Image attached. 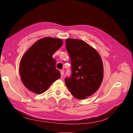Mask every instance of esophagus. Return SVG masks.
<instances>
[{"instance_id":"34e87169","label":"esophagus","mask_w":133,"mask_h":133,"mask_svg":"<svg viewBox=\"0 0 133 133\" xmlns=\"http://www.w3.org/2000/svg\"><path fill=\"white\" fill-rule=\"evenodd\" d=\"M60 72H61V76H62H62H63V75H64V70H60Z\"/></svg>"}]
</instances>
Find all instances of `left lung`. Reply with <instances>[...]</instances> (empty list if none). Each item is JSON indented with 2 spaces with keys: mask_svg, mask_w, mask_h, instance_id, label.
<instances>
[{
  "mask_svg": "<svg viewBox=\"0 0 133 133\" xmlns=\"http://www.w3.org/2000/svg\"><path fill=\"white\" fill-rule=\"evenodd\" d=\"M66 47L71 75L65 78V84L74 97L84 99L99 88L103 78L102 61L95 49L82 40L67 39Z\"/></svg>",
  "mask_w": 133,
  "mask_h": 133,
  "instance_id": "8db88e82",
  "label": "left lung"
}]
</instances>
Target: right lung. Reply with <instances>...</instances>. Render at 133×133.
<instances>
[{"label":"right lung","instance_id":"right-lung-1","mask_svg":"<svg viewBox=\"0 0 133 133\" xmlns=\"http://www.w3.org/2000/svg\"><path fill=\"white\" fill-rule=\"evenodd\" d=\"M62 44L61 39L45 37L34 43L22 56L20 76L24 85L30 91L41 94L61 77L52 55Z\"/></svg>","mask_w":133,"mask_h":133}]
</instances>
